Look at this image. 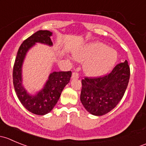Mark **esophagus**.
Segmentation results:
<instances>
[{
    "mask_svg": "<svg viewBox=\"0 0 146 146\" xmlns=\"http://www.w3.org/2000/svg\"><path fill=\"white\" fill-rule=\"evenodd\" d=\"M79 75L77 72H73L72 74V78H78Z\"/></svg>",
    "mask_w": 146,
    "mask_h": 146,
    "instance_id": "esophagus-1",
    "label": "esophagus"
}]
</instances>
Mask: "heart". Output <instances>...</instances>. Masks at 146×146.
<instances>
[{
  "instance_id": "1",
  "label": "heart",
  "mask_w": 146,
  "mask_h": 146,
  "mask_svg": "<svg viewBox=\"0 0 146 146\" xmlns=\"http://www.w3.org/2000/svg\"><path fill=\"white\" fill-rule=\"evenodd\" d=\"M75 58L85 62L83 69L88 76L95 77L105 74L112 68L117 62V53L105 44L94 43L76 52Z\"/></svg>"
}]
</instances>
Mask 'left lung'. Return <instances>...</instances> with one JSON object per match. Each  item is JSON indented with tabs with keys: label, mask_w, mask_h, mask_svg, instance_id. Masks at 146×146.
Instances as JSON below:
<instances>
[{
	"label": "left lung",
	"mask_w": 146,
	"mask_h": 146,
	"mask_svg": "<svg viewBox=\"0 0 146 146\" xmlns=\"http://www.w3.org/2000/svg\"><path fill=\"white\" fill-rule=\"evenodd\" d=\"M130 78L127 61L118 64L110 73L82 80L80 101L85 110L95 116L110 112L123 98Z\"/></svg>",
	"instance_id": "left-lung-1"
}]
</instances>
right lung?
Wrapping results in <instances>:
<instances>
[{"label": "right lung", "mask_w": 146, "mask_h": 146, "mask_svg": "<svg viewBox=\"0 0 146 146\" xmlns=\"http://www.w3.org/2000/svg\"><path fill=\"white\" fill-rule=\"evenodd\" d=\"M52 33L48 30H39L23 42L17 51L13 71L15 90L19 100L30 112L44 115L50 112L56 104L64 87L70 80L71 71L54 72L51 73L44 88L35 96L29 95L22 85L21 68L25 54L36 42L52 45L50 39Z\"/></svg>", "instance_id": "obj_1"}]
</instances>
